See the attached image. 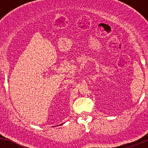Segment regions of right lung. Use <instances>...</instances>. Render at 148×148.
I'll list each match as a JSON object with an SVG mask.
<instances>
[{"label":"right lung","instance_id":"1","mask_svg":"<svg viewBox=\"0 0 148 148\" xmlns=\"http://www.w3.org/2000/svg\"><path fill=\"white\" fill-rule=\"evenodd\" d=\"M63 124H64V123H62V124H61V125H63ZM58 126H59V125H58Z\"/></svg>","mask_w":148,"mask_h":148}]
</instances>
